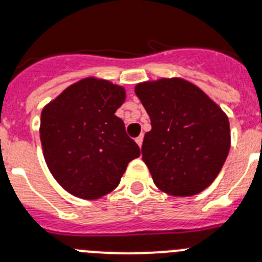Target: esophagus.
Returning a JSON list of instances; mask_svg holds the SVG:
<instances>
[{"instance_id": "esophagus-1", "label": "esophagus", "mask_w": 262, "mask_h": 262, "mask_svg": "<svg viewBox=\"0 0 262 262\" xmlns=\"http://www.w3.org/2000/svg\"><path fill=\"white\" fill-rule=\"evenodd\" d=\"M142 141H144V135H140L137 138H136V142H137L140 148L142 146Z\"/></svg>"}]
</instances>
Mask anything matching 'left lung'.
I'll return each instance as SVG.
<instances>
[{
    "label": "left lung",
    "instance_id": "left-lung-1",
    "mask_svg": "<svg viewBox=\"0 0 262 262\" xmlns=\"http://www.w3.org/2000/svg\"><path fill=\"white\" fill-rule=\"evenodd\" d=\"M136 94L150 117L142 160L156 186L193 195L216 179L230 149L229 120L201 89L181 78L142 82Z\"/></svg>",
    "mask_w": 262,
    "mask_h": 262
}]
</instances>
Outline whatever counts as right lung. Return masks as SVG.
<instances>
[{
    "mask_svg": "<svg viewBox=\"0 0 262 262\" xmlns=\"http://www.w3.org/2000/svg\"><path fill=\"white\" fill-rule=\"evenodd\" d=\"M124 88L85 78L70 85L41 113L39 138L50 173L70 194L96 200L118 186L140 148L116 111Z\"/></svg>",
    "mask_w": 262,
    "mask_h": 262,
    "instance_id": "1",
    "label": "right lung"
}]
</instances>
